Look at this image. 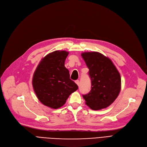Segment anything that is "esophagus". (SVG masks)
<instances>
[{"label":"esophagus","mask_w":147,"mask_h":147,"mask_svg":"<svg viewBox=\"0 0 147 147\" xmlns=\"http://www.w3.org/2000/svg\"><path fill=\"white\" fill-rule=\"evenodd\" d=\"M75 82H76V83L78 84V85L79 86V80H76L75 81Z\"/></svg>","instance_id":"34e87169"}]
</instances>
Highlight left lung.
<instances>
[{"label": "left lung", "mask_w": 147, "mask_h": 147, "mask_svg": "<svg viewBox=\"0 0 147 147\" xmlns=\"http://www.w3.org/2000/svg\"><path fill=\"white\" fill-rule=\"evenodd\" d=\"M82 56L89 69L91 90L83 95L91 109L101 110L110 105L121 89L120 75L112 61L96 52H84Z\"/></svg>", "instance_id": "1"}]
</instances>
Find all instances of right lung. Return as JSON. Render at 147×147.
<instances>
[{
	"mask_svg": "<svg viewBox=\"0 0 147 147\" xmlns=\"http://www.w3.org/2000/svg\"><path fill=\"white\" fill-rule=\"evenodd\" d=\"M68 52L54 51L38 65L33 75V86L37 97L45 105L57 109L63 106L78 86L70 79L64 66Z\"/></svg>",
	"mask_w": 147,
	"mask_h": 147,
	"instance_id": "obj_1",
	"label": "right lung"
}]
</instances>
